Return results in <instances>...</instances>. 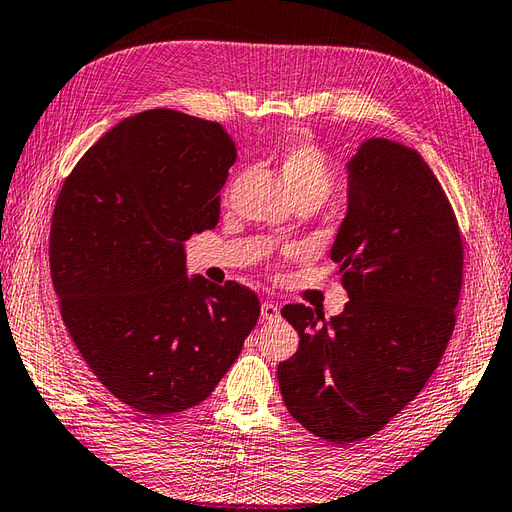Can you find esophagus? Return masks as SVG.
Masks as SVG:
<instances>
[{
	"instance_id": "obj_1",
	"label": "esophagus",
	"mask_w": 512,
	"mask_h": 512,
	"mask_svg": "<svg viewBox=\"0 0 512 512\" xmlns=\"http://www.w3.org/2000/svg\"><path fill=\"white\" fill-rule=\"evenodd\" d=\"M260 317L267 319V321H273L280 317V306L273 304V302H263V306H260Z\"/></svg>"
}]
</instances>
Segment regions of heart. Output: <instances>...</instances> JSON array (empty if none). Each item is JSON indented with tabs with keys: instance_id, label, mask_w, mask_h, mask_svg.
<instances>
[{
	"instance_id": "b5f03b06",
	"label": "heart",
	"mask_w": 512,
	"mask_h": 512,
	"mask_svg": "<svg viewBox=\"0 0 512 512\" xmlns=\"http://www.w3.org/2000/svg\"><path fill=\"white\" fill-rule=\"evenodd\" d=\"M278 171L291 195L315 197L319 202L328 197L334 184L332 162L323 149L310 141H291L278 154Z\"/></svg>"
}]
</instances>
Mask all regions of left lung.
<instances>
[{
    "mask_svg": "<svg viewBox=\"0 0 512 512\" xmlns=\"http://www.w3.org/2000/svg\"><path fill=\"white\" fill-rule=\"evenodd\" d=\"M345 169L330 258L350 302L328 321L284 306L299 347L278 365L293 419L336 445L376 434L419 395L450 343L463 284L454 210L415 149L373 136Z\"/></svg>",
    "mask_w": 512,
    "mask_h": 512,
    "instance_id": "left-lung-1",
    "label": "left lung"
}]
</instances>
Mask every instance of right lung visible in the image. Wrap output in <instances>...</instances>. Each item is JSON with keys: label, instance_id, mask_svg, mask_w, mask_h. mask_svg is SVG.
Wrapping results in <instances>:
<instances>
[{"label": "right lung", "instance_id": "obj_1", "mask_svg": "<svg viewBox=\"0 0 512 512\" xmlns=\"http://www.w3.org/2000/svg\"><path fill=\"white\" fill-rule=\"evenodd\" d=\"M228 130L178 110L123 119L62 184L49 265L62 321L106 389L145 415L197 406L241 354L260 302L186 273L234 165Z\"/></svg>", "mask_w": 512, "mask_h": 512}]
</instances>
